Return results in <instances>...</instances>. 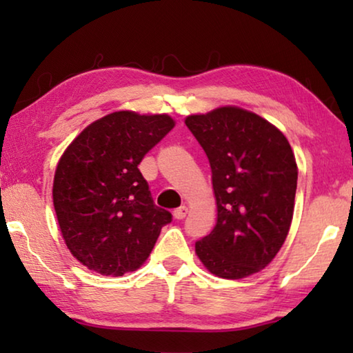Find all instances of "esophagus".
Wrapping results in <instances>:
<instances>
[{"label": "esophagus", "mask_w": 353, "mask_h": 353, "mask_svg": "<svg viewBox=\"0 0 353 353\" xmlns=\"http://www.w3.org/2000/svg\"><path fill=\"white\" fill-rule=\"evenodd\" d=\"M187 213H188V208L181 207V208H176V210L172 212V216H174V219H183L185 216H187Z\"/></svg>", "instance_id": "obj_1"}]
</instances>
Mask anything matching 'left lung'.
Masks as SVG:
<instances>
[{
    "instance_id": "obj_1",
    "label": "left lung",
    "mask_w": 353,
    "mask_h": 353,
    "mask_svg": "<svg viewBox=\"0 0 353 353\" xmlns=\"http://www.w3.org/2000/svg\"><path fill=\"white\" fill-rule=\"evenodd\" d=\"M212 168L216 225L196 255L221 279L238 280L270 265L288 236L297 188L294 152L282 130L236 105L185 118Z\"/></svg>"
}]
</instances>
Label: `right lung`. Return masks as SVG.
Masks as SVG:
<instances>
[{"label":"right lung","mask_w":353,"mask_h":353,"mask_svg":"<svg viewBox=\"0 0 353 353\" xmlns=\"http://www.w3.org/2000/svg\"><path fill=\"white\" fill-rule=\"evenodd\" d=\"M176 126L166 113L112 112L82 130L59 160L52 204L71 255L119 277L148 260L171 213L154 204L139 165Z\"/></svg>","instance_id":"obj_1"}]
</instances>
